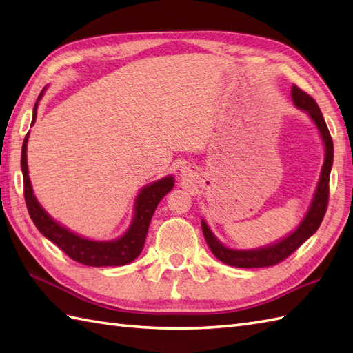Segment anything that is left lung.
Masks as SVG:
<instances>
[{
	"mask_svg": "<svg viewBox=\"0 0 353 353\" xmlns=\"http://www.w3.org/2000/svg\"><path fill=\"white\" fill-rule=\"evenodd\" d=\"M291 95L294 99V104L310 114L314 125L318 126V130L322 135V140L325 144V161L322 167V173L318 188H316V192L313 196V201L309 212H307L305 218L300 223L291 236L286 239L280 240L279 243H274L268 248L256 249V250H234L230 248H225L222 243L218 241L213 236L210 228L207 227V223L203 221V234L205 237L207 245H209L213 255L222 261L223 264H228L232 267L239 268H258V267H271L279 263H282L289 255H292L294 252L300 248L303 243L312 237L313 234L318 231L319 225L322 223V219L327 212L328 207V195H330V173L332 167V157H334V146H332V139L328 131V126L325 123L323 116L321 113L319 105L316 104L314 99L304 92L303 89L292 85Z\"/></svg>",
	"mask_w": 353,
	"mask_h": 353,
	"instance_id": "left-lung-1",
	"label": "left lung"
}]
</instances>
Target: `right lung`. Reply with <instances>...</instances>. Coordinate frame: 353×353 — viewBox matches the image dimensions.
I'll use <instances>...</instances> for the list:
<instances>
[{"mask_svg": "<svg viewBox=\"0 0 353 353\" xmlns=\"http://www.w3.org/2000/svg\"><path fill=\"white\" fill-rule=\"evenodd\" d=\"M43 95H39L37 101ZM37 103L34 107L32 113V125L37 117ZM26 143H28V134L25 135L23 146H22V158L21 167L23 174V196L26 203V209L31 216L37 230L44 237L49 239L52 243L65 254L74 259L76 263H80L89 267H121L130 264L137 258L146 241L148 230L150 225V219L158 203L171 191L174 186L173 176H168L153 182L152 185L144 186L135 200V214L130 230L126 231L121 239L114 241H92L77 236L70 230L61 227L59 223L53 221L50 216L41 209V205L35 200L32 194V188L28 176V165H26Z\"/></svg>", "mask_w": 353, "mask_h": 353, "instance_id": "add662e5", "label": "right lung"}]
</instances>
